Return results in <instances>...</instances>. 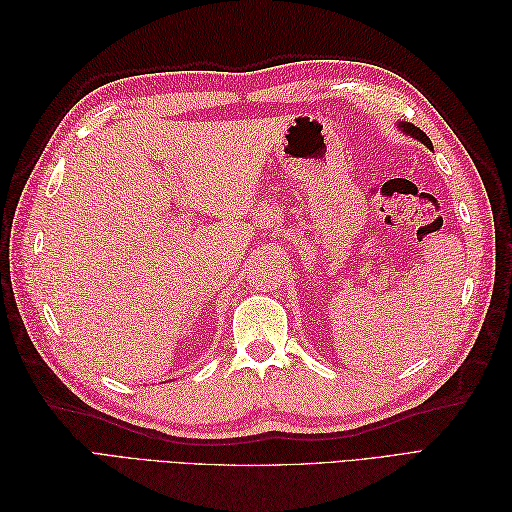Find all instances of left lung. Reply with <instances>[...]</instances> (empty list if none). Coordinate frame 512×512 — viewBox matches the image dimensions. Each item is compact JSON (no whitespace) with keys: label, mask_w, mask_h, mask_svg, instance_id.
<instances>
[{"label":"left lung","mask_w":512,"mask_h":512,"mask_svg":"<svg viewBox=\"0 0 512 512\" xmlns=\"http://www.w3.org/2000/svg\"><path fill=\"white\" fill-rule=\"evenodd\" d=\"M399 130H404V134H408V136H412V138H416V141H421V143H425L429 149H433V145H431V141L427 138V134L421 130V128H416L414 123H408V121H399V126H397Z\"/></svg>","instance_id":"obj_1"}]
</instances>
